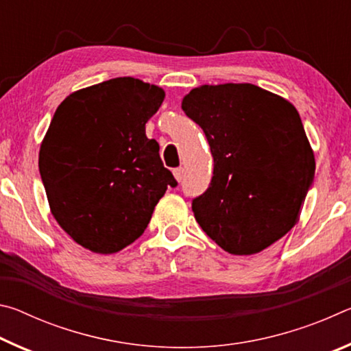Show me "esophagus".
Segmentation results:
<instances>
[{"mask_svg":"<svg viewBox=\"0 0 351 351\" xmlns=\"http://www.w3.org/2000/svg\"><path fill=\"white\" fill-rule=\"evenodd\" d=\"M173 175H175V178H176V181H182V178H184V170H182L181 167H178V169H175V170H173Z\"/></svg>","mask_w":351,"mask_h":351,"instance_id":"obj_1","label":"esophagus"}]
</instances>
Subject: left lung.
I'll return each instance as SVG.
<instances>
[{
	"instance_id": "left-lung-1",
	"label": "left lung",
	"mask_w": 351,
	"mask_h": 351,
	"mask_svg": "<svg viewBox=\"0 0 351 351\" xmlns=\"http://www.w3.org/2000/svg\"><path fill=\"white\" fill-rule=\"evenodd\" d=\"M181 106L213 156L209 187L192 201L201 229L235 255L280 240L299 219L316 170L299 112L251 83L195 88Z\"/></svg>"
}]
</instances>
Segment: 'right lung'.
Instances as JSON below:
<instances>
[{
    "instance_id": "right-lung-1",
    "label": "right lung",
    "mask_w": 351,
    "mask_h": 351,
    "mask_svg": "<svg viewBox=\"0 0 351 351\" xmlns=\"http://www.w3.org/2000/svg\"><path fill=\"white\" fill-rule=\"evenodd\" d=\"M159 86L117 77L58 105L40 148V176L57 223L80 246L112 254L139 239L158 201L178 182L145 123Z\"/></svg>"
}]
</instances>
